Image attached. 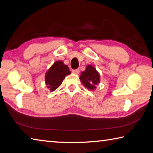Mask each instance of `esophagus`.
<instances>
[{"label": "esophagus", "instance_id": "obj_1", "mask_svg": "<svg viewBox=\"0 0 153 153\" xmlns=\"http://www.w3.org/2000/svg\"><path fill=\"white\" fill-rule=\"evenodd\" d=\"M72 72L75 74H78L79 73V69H76V70H73Z\"/></svg>", "mask_w": 153, "mask_h": 153}]
</instances>
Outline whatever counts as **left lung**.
Listing matches in <instances>:
<instances>
[{
    "mask_svg": "<svg viewBox=\"0 0 153 153\" xmlns=\"http://www.w3.org/2000/svg\"><path fill=\"white\" fill-rule=\"evenodd\" d=\"M80 79L87 88L93 90L95 88V85L100 82V76L97 71L90 65L86 67L85 71L81 74Z\"/></svg>",
    "mask_w": 153,
    "mask_h": 153,
    "instance_id": "left-lung-1",
    "label": "left lung"
}]
</instances>
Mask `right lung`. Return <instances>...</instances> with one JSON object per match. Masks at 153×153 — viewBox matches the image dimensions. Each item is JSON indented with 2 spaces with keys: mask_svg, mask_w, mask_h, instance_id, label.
I'll use <instances>...</instances> for the list:
<instances>
[{
  "mask_svg": "<svg viewBox=\"0 0 153 153\" xmlns=\"http://www.w3.org/2000/svg\"><path fill=\"white\" fill-rule=\"evenodd\" d=\"M70 74L68 65H64V63L60 61L56 62L47 71L45 77L48 88H49L51 91L56 90L60 86L65 77Z\"/></svg>",
  "mask_w": 153,
  "mask_h": 153,
  "instance_id": "1",
  "label": "right lung"
}]
</instances>
